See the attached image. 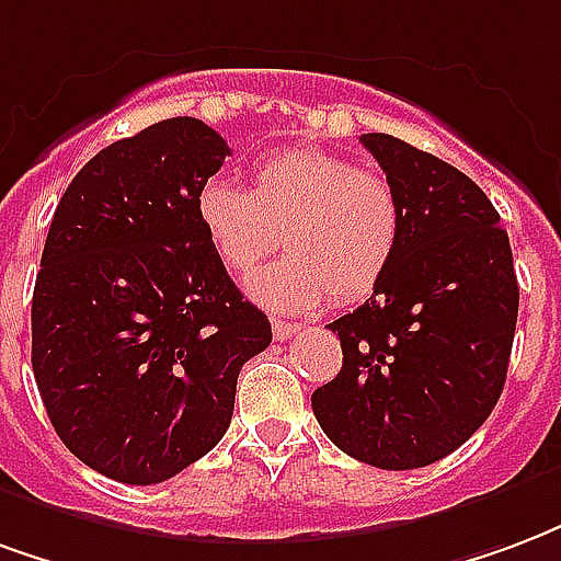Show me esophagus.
I'll return each instance as SVG.
<instances>
[{"instance_id":"obj_1","label":"esophagus","mask_w":561,"mask_h":561,"mask_svg":"<svg viewBox=\"0 0 561 561\" xmlns=\"http://www.w3.org/2000/svg\"><path fill=\"white\" fill-rule=\"evenodd\" d=\"M302 327L300 323L294 321H279V318H273V335L279 339V342H285V339H291L294 333H300Z\"/></svg>"}]
</instances>
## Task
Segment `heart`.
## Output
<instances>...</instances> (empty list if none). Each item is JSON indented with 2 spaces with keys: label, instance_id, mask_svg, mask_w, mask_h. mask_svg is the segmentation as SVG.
<instances>
[{
  "label": "heart",
  "instance_id": "1",
  "mask_svg": "<svg viewBox=\"0 0 561 561\" xmlns=\"http://www.w3.org/2000/svg\"><path fill=\"white\" fill-rule=\"evenodd\" d=\"M196 219L219 264L247 276L282 226L285 255L249 279V294L276 312H306L333 294L356 302L392 267L404 231L396 184L351 157L291 148L252 169V190L210 178L198 186Z\"/></svg>",
  "mask_w": 561,
  "mask_h": 561
}]
</instances>
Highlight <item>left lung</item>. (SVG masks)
Instances as JSON below:
<instances>
[{
    "mask_svg": "<svg viewBox=\"0 0 561 561\" xmlns=\"http://www.w3.org/2000/svg\"><path fill=\"white\" fill-rule=\"evenodd\" d=\"M404 205L392 267L330 323L342 371L312 392L323 434L380 470H416L463 446L505 386L520 288L508 234L476 181L434 153L365 133Z\"/></svg>",
    "mask_w": 561,
    "mask_h": 561,
    "instance_id": "1",
    "label": "left lung"
}]
</instances>
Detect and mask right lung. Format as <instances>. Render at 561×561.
Segmentation results:
<instances>
[{"mask_svg": "<svg viewBox=\"0 0 561 561\" xmlns=\"http://www.w3.org/2000/svg\"><path fill=\"white\" fill-rule=\"evenodd\" d=\"M228 145L198 118L118 139L65 190L32 294V371L77 458L157 484L217 446L238 375L270 344L196 219Z\"/></svg>", "mask_w": 561, "mask_h": 561, "instance_id": "obj_1", "label": "right lung"}]
</instances>
